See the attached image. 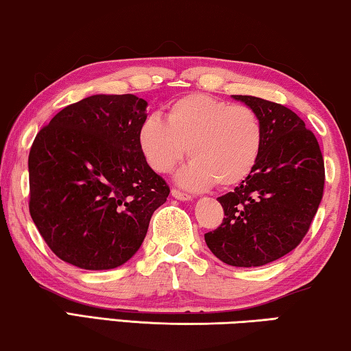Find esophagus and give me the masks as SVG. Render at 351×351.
<instances>
[{
    "mask_svg": "<svg viewBox=\"0 0 351 351\" xmlns=\"http://www.w3.org/2000/svg\"><path fill=\"white\" fill-rule=\"evenodd\" d=\"M171 194H172V197L177 199V200H183V202H188V200L193 199L191 196H189V194L182 193V191H179V189H172Z\"/></svg>",
    "mask_w": 351,
    "mask_h": 351,
    "instance_id": "esophagus-1",
    "label": "esophagus"
}]
</instances>
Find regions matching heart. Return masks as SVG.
<instances>
[{"mask_svg": "<svg viewBox=\"0 0 351 351\" xmlns=\"http://www.w3.org/2000/svg\"><path fill=\"white\" fill-rule=\"evenodd\" d=\"M263 145L264 129L255 110L204 93L172 101L166 119L149 114L138 129L140 151L158 174L169 172L189 149L193 160L176 174V182L188 189L216 182L238 185L254 172Z\"/></svg>", "mask_w": 351, "mask_h": 351, "instance_id": "b5f03b06", "label": "heart"}]
</instances>
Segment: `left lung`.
Instances as JSON below:
<instances>
[{"mask_svg":"<svg viewBox=\"0 0 351 351\" xmlns=\"http://www.w3.org/2000/svg\"><path fill=\"white\" fill-rule=\"evenodd\" d=\"M232 97L261 118L264 145L254 172L217 197L226 217L205 243L222 263L258 267L289 254L306 234L324 194V158L313 132L288 107Z\"/></svg>","mask_w":351,"mask_h":351,"instance_id":"1","label":"left lung"}]
</instances>
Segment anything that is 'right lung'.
<instances>
[{
	"label": "right lung",
	"instance_id": "right-lung-1",
	"mask_svg": "<svg viewBox=\"0 0 351 351\" xmlns=\"http://www.w3.org/2000/svg\"><path fill=\"white\" fill-rule=\"evenodd\" d=\"M146 107L135 95H93L37 134L27 160L29 211L60 260L107 271L141 247L154 211L169 196L138 146Z\"/></svg>",
	"mask_w": 351,
	"mask_h": 351
}]
</instances>
